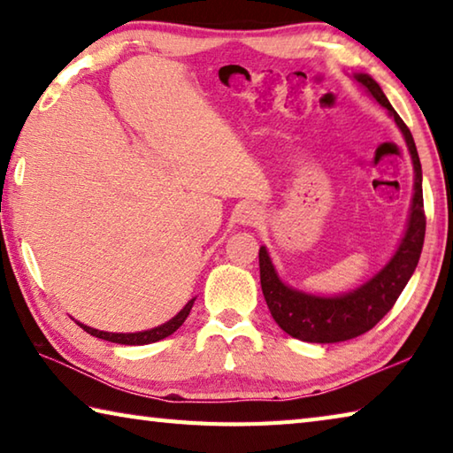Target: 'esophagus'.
<instances>
[{
    "instance_id": "obj_1",
    "label": "esophagus",
    "mask_w": 453,
    "mask_h": 453,
    "mask_svg": "<svg viewBox=\"0 0 453 453\" xmlns=\"http://www.w3.org/2000/svg\"><path fill=\"white\" fill-rule=\"evenodd\" d=\"M261 219V210L255 206V203H243L242 208L237 210V221L243 226H255L259 224Z\"/></svg>"
}]
</instances>
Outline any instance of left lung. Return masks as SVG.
Wrapping results in <instances>:
<instances>
[{"instance_id": "obj_1", "label": "left lung", "mask_w": 453, "mask_h": 453, "mask_svg": "<svg viewBox=\"0 0 453 453\" xmlns=\"http://www.w3.org/2000/svg\"><path fill=\"white\" fill-rule=\"evenodd\" d=\"M353 78L383 105L388 115L395 119L396 127L403 131L414 166V196L406 232L398 250L391 257V261L373 279H369L365 285L340 296H316L290 288L279 279L269 251L261 247V288L271 310V316L292 338L310 343L345 342L369 332L395 306L406 282L411 280L422 253L424 234H426V216H424L422 198V166L412 133L401 119V115L388 104L387 96L373 78L369 74H353Z\"/></svg>"}]
</instances>
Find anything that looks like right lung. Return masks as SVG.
Returning a JSON list of instances; mask_svg holds the SVG:
<instances>
[{
  "label": "right lung",
  "mask_w": 453,
  "mask_h": 453,
  "mask_svg": "<svg viewBox=\"0 0 453 453\" xmlns=\"http://www.w3.org/2000/svg\"><path fill=\"white\" fill-rule=\"evenodd\" d=\"M192 298L186 303V306L180 310L179 314H176L173 320H168L161 326L157 327H150V330H145V332H135V334H111V332H102V330H96V327H90V326H84L76 322L80 327H82L84 332H88L90 335H96V338L100 340H105V342H113V343H121V345H145V343H153V342H158V340H165L168 338V335L174 334L179 327L184 324L186 318H188L190 310H192V304H194Z\"/></svg>",
  "instance_id": "add662e5"
}]
</instances>
